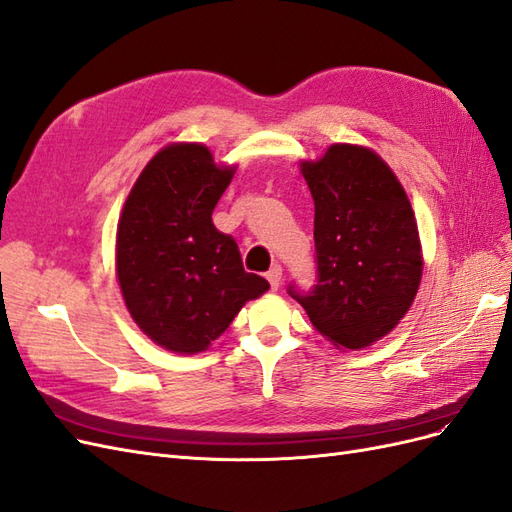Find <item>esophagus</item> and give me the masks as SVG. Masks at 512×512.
<instances>
[{"instance_id":"obj_1","label":"esophagus","mask_w":512,"mask_h":512,"mask_svg":"<svg viewBox=\"0 0 512 512\" xmlns=\"http://www.w3.org/2000/svg\"><path fill=\"white\" fill-rule=\"evenodd\" d=\"M267 280H269V284H271L273 290L280 288V284H282V267H280V265H273V267L267 271Z\"/></svg>"}]
</instances>
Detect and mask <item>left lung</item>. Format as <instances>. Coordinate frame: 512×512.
<instances>
[{"label":"left lung","instance_id":"1","mask_svg":"<svg viewBox=\"0 0 512 512\" xmlns=\"http://www.w3.org/2000/svg\"><path fill=\"white\" fill-rule=\"evenodd\" d=\"M314 198L318 282L288 288L320 335L361 350L391 333L423 275L421 239L406 190L376 151L337 143L301 162Z\"/></svg>","mask_w":512,"mask_h":512}]
</instances>
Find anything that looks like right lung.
I'll return each instance as SVG.
<instances>
[{
  "label": "right lung",
  "instance_id": "right-lung-1",
  "mask_svg": "<svg viewBox=\"0 0 512 512\" xmlns=\"http://www.w3.org/2000/svg\"><path fill=\"white\" fill-rule=\"evenodd\" d=\"M235 175L209 147L173 143L143 168L117 224V280L134 322L151 342L196 354L241 307L269 290L243 269L239 247L211 213Z\"/></svg>",
  "mask_w": 512,
  "mask_h": 512
}]
</instances>
